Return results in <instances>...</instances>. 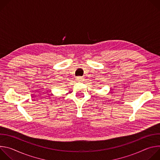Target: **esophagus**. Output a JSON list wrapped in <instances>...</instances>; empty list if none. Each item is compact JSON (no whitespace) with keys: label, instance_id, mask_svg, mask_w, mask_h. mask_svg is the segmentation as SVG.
Returning a JSON list of instances; mask_svg holds the SVG:
<instances>
[{"label":"esophagus","instance_id":"34e87169","mask_svg":"<svg viewBox=\"0 0 160 160\" xmlns=\"http://www.w3.org/2000/svg\"><path fill=\"white\" fill-rule=\"evenodd\" d=\"M77 80L78 81H82V80H83V78L82 77L79 76V77H77Z\"/></svg>","mask_w":160,"mask_h":160}]
</instances>
